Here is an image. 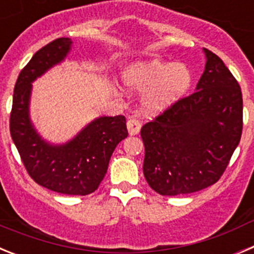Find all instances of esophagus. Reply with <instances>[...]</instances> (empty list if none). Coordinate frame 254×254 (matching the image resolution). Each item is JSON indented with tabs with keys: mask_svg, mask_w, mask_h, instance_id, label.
Here are the masks:
<instances>
[{
	"mask_svg": "<svg viewBox=\"0 0 254 254\" xmlns=\"http://www.w3.org/2000/svg\"><path fill=\"white\" fill-rule=\"evenodd\" d=\"M127 129H128V133L131 136L137 134L141 129V122L138 120H136V118H129L127 121Z\"/></svg>",
	"mask_w": 254,
	"mask_h": 254,
	"instance_id": "obj_1",
	"label": "esophagus"
}]
</instances>
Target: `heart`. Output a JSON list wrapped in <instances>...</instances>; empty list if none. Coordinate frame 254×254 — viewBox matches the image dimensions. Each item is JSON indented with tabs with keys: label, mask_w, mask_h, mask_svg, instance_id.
I'll list each match as a JSON object with an SVG mask.
<instances>
[{
	"label": "heart",
	"mask_w": 254,
	"mask_h": 254,
	"mask_svg": "<svg viewBox=\"0 0 254 254\" xmlns=\"http://www.w3.org/2000/svg\"><path fill=\"white\" fill-rule=\"evenodd\" d=\"M122 78L131 91H146L142 100L145 111L159 113L187 93L192 84V72L186 64L147 61L129 64Z\"/></svg>",
	"instance_id": "obj_1"
}]
</instances>
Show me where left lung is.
<instances>
[{
    "mask_svg": "<svg viewBox=\"0 0 254 254\" xmlns=\"http://www.w3.org/2000/svg\"><path fill=\"white\" fill-rule=\"evenodd\" d=\"M203 52L206 66L196 91L141 128L143 176L163 196L193 193L216 183L241 141V86L221 58Z\"/></svg>",
    "mask_w": 254,
    "mask_h": 254,
    "instance_id": "1",
    "label": "left lung"
}]
</instances>
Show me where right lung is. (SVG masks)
Segmentation results:
<instances>
[{"label": "right lung", "instance_id": "1", "mask_svg": "<svg viewBox=\"0 0 254 254\" xmlns=\"http://www.w3.org/2000/svg\"><path fill=\"white\" fill-rule=\"evenodd\" d=\"M69 38H58L35 53L21 69L13 89L10 133L29 176L53 192L86 196L98 190L114 149L128 131L125 116L99 117L64 145L40 137L29 116L31 82L64 60Z\"/></svg>", "mask_w": 254, "mask_h": 254}]
</instances>
